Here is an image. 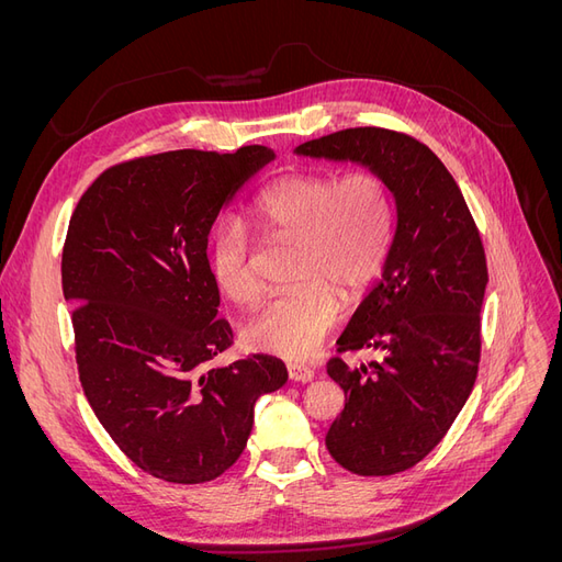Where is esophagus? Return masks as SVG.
I'll use <instances>...</instances> for the list:
<instances>
[{
	"instance_id": "34e87169",
	"label": "esophagus",
	"mask_w": 562,
	"mask_h": 562,
	"mask_svg": "<svg viewBox=\"0 0 562 562\" xmlns=\"http://www.w3.org/2000/svg\"><path fill=\"white\" fill-rule=\"evenodd\" d=\"M288 378L293 382H312L314 380V370L310 366H302V363H288Z\"/></svg>"
}]
</instances>
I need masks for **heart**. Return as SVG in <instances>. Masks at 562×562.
I'll use <instances>...</instances> for the list:
<instances>
[{
  "label": "heart",
  "mask_w": 562,
  "mask_h": 562,
  "mask_svg": "<svg viewBox=\"0 0 562 562\" xmlns=\"http://www.w3.org/2000/svg\"><path fill=\"white\" fill-rule=\"evenodd\" d=\"M252 215L269 236L297 244V283L255 312L244 337L258 351L304 359L335 326L342 297L359 300L380 274L394 234V201L372 171L342 178L293 173L267 187ZM211 274L236 304L260 297L252 241L239 220L227 217L215 227Z\"/></svg>",
  "instance_id": "1"
}]
</instances>
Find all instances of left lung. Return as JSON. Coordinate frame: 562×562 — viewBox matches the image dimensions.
Listing matches in <instances>:
<instances>
[{
  "label": "left lung",
  "mask_w": 562,
  "mask_h": 562,
  "mask_svg": "<svg viewBox=\"0 0 562 562\" xmlns=\"http://www.w3.org/2000/svg\"><path fill=\"white\" fill-rule=\"evenodd\" d=\"M295 151L363 164L396 201L382 279L339 335V356L328 361L347 403L326 448L351 473H398L443 440L479 375L487 285L481 234L443 161L413 135L345 128ZM361 348L375 350L379 361H344L345 352Z\"/></svg>",
  "instance_id": "1"
}]
</instances>
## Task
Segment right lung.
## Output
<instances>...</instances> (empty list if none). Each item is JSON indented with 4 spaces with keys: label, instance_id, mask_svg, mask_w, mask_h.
Segmentation results:
<instances>
[{
    "label": "right lung",
    "instance_id": "1",
    "mask_svg": "<svg viewBox=\"0 0 562 562\" xmlns=\"http://www.w3.org/2000/svg\"><path fill=\"white\" fill-rule=\"evenodd\" d=\"M274 159L176 149L116 164L79 199L63 246L75 304L79 380L95 417L135 467L168 483H206L241 457L252 407L285 384L279 359L232 347L217 318L209 234L239 187Z\"/></svg>",
    "mask_w": 562,
    "mask_h": 562
}]
</instances>
